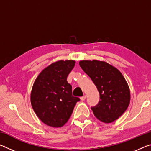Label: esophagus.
Here are the masks:
<instances>
[{
  "label": "esophagus",
  "instance_id": "esophagus-1",
  "mask_svg": "<svg viewBox=\"0 0 151 151\" xmlns=\"http://www.w3.org/2000/svg\"><path fill=\"white\" fill-rule=\"evenodd\" d=\"M86 99V95H83V97H81V101H84V100Z\"/></svg>",
  "mask_w": 151,
  "mask_h": 151
}]
</instances>
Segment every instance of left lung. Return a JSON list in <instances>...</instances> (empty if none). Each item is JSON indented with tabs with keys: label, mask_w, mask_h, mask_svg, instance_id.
Here are the masks:
<instances>
[{
	"label": "left lung",
	"mask_w": 151,
	"mask_h": 151,
	"mask_svg": "<svg viewBox=\"0 0 151 151\" xmlns=\"http://www.w3.org/2000/svg\"><path fill=\"white\" fill-rule=\"evenodd\" d=\"M79 65L99 93V104L91 107L95 116L106 124L118 119L130 101V88L122 74L106 62L97 60H81Z\"/></svg>",
	"instance_id": "1"
}]
</instances>
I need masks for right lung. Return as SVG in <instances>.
<instances>
[{"label": "right lung", "mask_w": 151, "mask_h": 151, "mask_svg": "<svg viewBox=\"0 0 151 151\" xmlns=\"http://www.w3.org/2000/svg\"><path fill=\"white\" fill-rule=\"evenodd\" d=\"M75 65V60H58L50 64L37 76L31 92V104L43 123L60 128L70 118L79 101L72 95L67 76Z\"/></svg>", "instance_id": "right-lung-1"}]
</instances>
